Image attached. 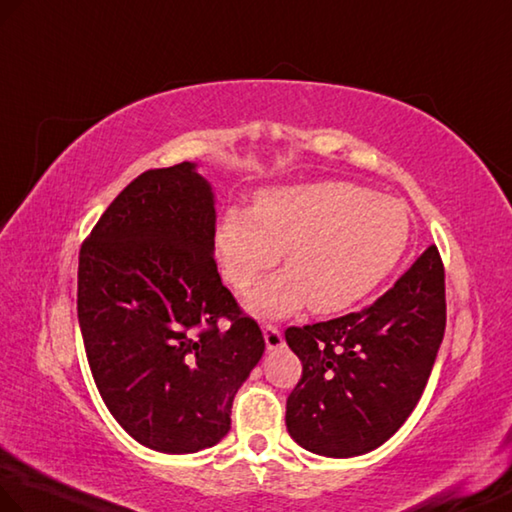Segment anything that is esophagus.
<instances>
[{"label":"esophagus","instance_id":"esophagus-1","mask_svg":"<svg viewBox=\"0 0 512 512\" xmlns=\"http://www.w3.org/2000/svg\"><path fill=\"white\" fill-rule=\"evenodd\" d=\"M264 340H266V347L270 351L283 347V334L275 325H264Z\"/></svg>","mask_w":512,"mask_h":512}]
</instances>
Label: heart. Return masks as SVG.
Returning <instances> with one entry per match:
<instances>
[{"mask_svg":"<svg viewBox=\"0 0 512 512\" xmlns=\"http://www.w3.org/2000/svg\"><path fill=\"white\" fill-rule=\"evenodd\" d=\"M408 237L399 200L351 183H314L261 192L253 211L229 207L213 248L237 292L251 290L283 253L288 272L259 285L248 301L253 312L285 316L307 303L316 314H336L386 279Z\"/></svg>","mask_w":512,"mask_h":512,"instance_id":"obj_1","label":"heart"}]
</instances>
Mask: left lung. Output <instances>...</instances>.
I'll use <instances>...</instances> for the list:
<instances>
[{
    "label": "left lung",
    "instance_id": "8db88e82",
    "mask_svg": "<svg viewBox=\"0 0 512 512\" xmlns=\"http://www.w3.org/2000/svg\"><path fill=\"white\" fill-rule=\"evenodd\" d=\"M445 323V266L432 244L364 310L285 329L303 364L285 406L290 436L329 458L386 443L423 395Z\"/></svg>",
    "mask_w": 512,
    "mask_h": 512
}]
</instances>
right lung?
<instances>
[{"instance_id": "1", "label": "right lung", "mask_w": 512, "mask_h": 512, "mask_svg": "<svg viewBox=\"0 0 512 512\" xmlns=\"http://www.w3.org/2000/svg\"><path fill=\"white\" fill-rule=\"evenodd\" d=\"M213 235L211 187L183 161L130 181L80 246L78 323L95 386L115 421L163 454L227 436L235 392L266 349L222 285Z\"/></svg>"}]
</instances>
